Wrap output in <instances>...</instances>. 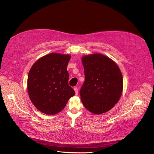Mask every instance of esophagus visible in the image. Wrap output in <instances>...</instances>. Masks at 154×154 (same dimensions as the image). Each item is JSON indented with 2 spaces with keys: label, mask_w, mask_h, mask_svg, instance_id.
I'll return each mask as SVG.
<instances>
[{
  "label": "esophagus",
  "mask_w": 154,
  "mask_h": 154,
  "mask_svg": "<svg viewBox=\"0 0 154 154\" xmlns=\"http://www.w3.org/2000/svg\"><path fill=\"white\" fill-rule=\"evenodd\" d=\"M74 90L75 91V95H78V89L77 87H74Z\"/></svg>",
  "instance_id": "obj_1"
}]
</instances>
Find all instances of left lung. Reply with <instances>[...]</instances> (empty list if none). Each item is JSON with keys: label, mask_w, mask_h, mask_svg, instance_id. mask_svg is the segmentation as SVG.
Masks as SVG:
<instances>
[{"label": "left lung", "mask_w": 154, "mask_h": 154, "mask_svg": "<svg viewBox=\"0 0 154 154\" xmlns=\"http://www.w3.org/2000/svg\"><path fill=\"white\" fill-rule=\"evenodd\" d=\"M85 81L80 91L87 110L95 114L107 112L117 104L122 94L123 77L117 64L99 53L81 58Z\"/></svg>", "instance_id": "1"}]
</instances>
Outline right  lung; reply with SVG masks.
<instances>
[{
    "mask_svg": "<svg viewBox=\"0 0 154 154\" xmlns=\"http://www.w3.org/2000/svg\"><path fill=\"white\" fill-rule=\"evenodd\" d=\"M69 54L50 53L40 58L30 69L28 93L37 109L47 115H55L63 110L75 95L68 84Z\"/></svg>",
    "mask_w": 154,
    "mask_h": 154,
    "instance_id": "obj_1",
    "label": "right lung"
}]
</instances>
